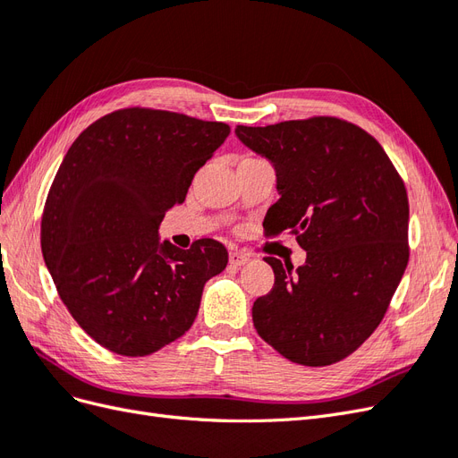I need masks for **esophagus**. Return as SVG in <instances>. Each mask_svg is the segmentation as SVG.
Listing matches in <instances>:
<instances>
[{
  "instance_id": "34e87169",
  "label": "esophagus",
  "mask_w": 458,
  "mask_h": 458,
  "mask_svg": "<svg viewBox=\"0 0 458 458\" xmlns=\"http://www.w3.org/2000/svg\"><path fill=\"white\" fill-rule=\"evenodd\" d=\"M229 263L234 267H241V266H244V263H248V256L242 254V252H231L229 254Z\"/></svg>"
}]
</instances>
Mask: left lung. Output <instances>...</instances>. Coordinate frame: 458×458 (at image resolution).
I'll use <instances>...</instances> for the list:
<instances>
[{"instance_id": "left-lung-1", "label": "left lung", "mask_w": 458, "mask_h": 458, "mask_svg": "<svg viewBox=\"0 0 458 458\" xmlns=\"http://www.w3.org/2000/svg\"><path fill=\"white\" fill-rule=\"evenodd\" d=\"M234 133L275 168L281 199L263 227L294 233L308 252L296 271L266 258L275 284L254 301L258 335L293 363H338L380 325L405 273V185L380 143L345 120L317 116Z\"/></svg>"}]
</instances>
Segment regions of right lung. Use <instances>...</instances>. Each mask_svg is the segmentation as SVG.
<instances>
[{"mask_svg":"<svg viewBox=\"0 0 458 458\" xmlns=\"http://www.w3.org/2000/svg\"><path fill=\"white\" fill-rule=\"evenodd\" d=\"M231 128L168 110L110 113L68 148L41 217V252L64 306L103 348L143 357L183 336L227 266L212 239L182 250L158 227Z\"/></svg>","mask_w":458,"mask_h":458,"instance_id":"1","label":"right lung"}]
</instances>
